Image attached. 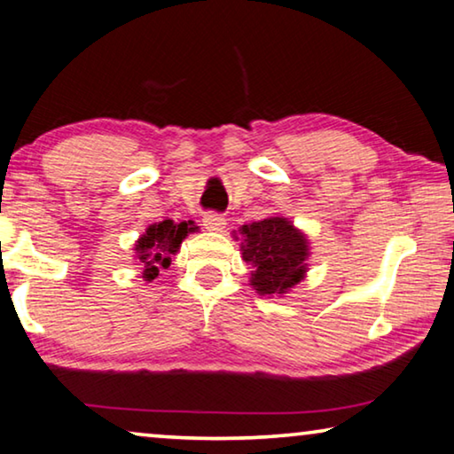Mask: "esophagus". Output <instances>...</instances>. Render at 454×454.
Returning <instances> with one entry per match:
<instances>
[{
    "label": "esophagus",
    "instance_id": "1",
    "mask_svg": "<svg viewBox=\"0 0 454 454\" xmlns=\"http://www.w3.org/2000/svg\"><path fill=\"white\" fill-rule=\"evenodd\" d=\"M203 226L207 230H212V232H224L226 230V218L220 214H214V212H207L203 214Z\"/></svg>",
    "mask_w": 454,
    "mask_h": 454
}]
</instances>
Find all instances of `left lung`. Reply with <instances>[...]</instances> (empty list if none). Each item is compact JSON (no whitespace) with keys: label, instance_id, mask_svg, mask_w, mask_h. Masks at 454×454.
Masks as SVG:
<instances>
[{"label":"left lung","instance_id":"left-lung-1","mask_svg":"<svg viewBox=\"0 0 454 454\" xmlns=\"http://www.w3.org/2000/svg\"><path fill=\"white\" fill-rule=\"evenodd\" d=\"M242 259L251 265V286L261 296L288 294L304 279L309 239L284 215L240 228Z\"/></svg>","mask_w":454,"mask_h":454}]
</instances>
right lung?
Returning <instances> with one entry per match:
<instances>
[{
    "label": "right lung",
    "mask_w": 454,
    "mask_h": 454,
    "mask_svg": "<svg viewBox=\"0 0 454 454\" xmlns=\"http://www.w3.org/2000/svg\"><path fill=\"white\" fill-rule=\"evenodd\" d=\"M197 226L193 222H178L172 220L158 222L145 228V232L139 236L133 251V257L137 259V265H142L144 279L152 282L158 276V271L166 270L170 265V257L178 253L181 242L189 232H195Z\"/></svg>",
    "instance_id": "1"
}]
</instances>
